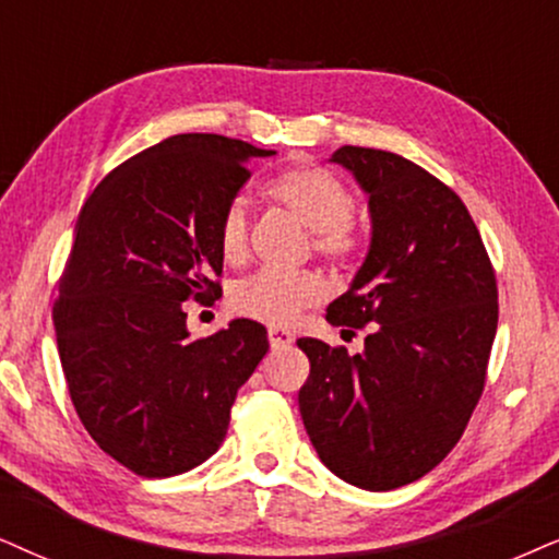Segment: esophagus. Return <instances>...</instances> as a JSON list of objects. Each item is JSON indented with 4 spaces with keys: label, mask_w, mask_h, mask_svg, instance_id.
<instances>
[{
    "label": "esophagus",
    "mask_w": 559,
    "mask_h": 559,
    "mask_svg": "<svg viewBox=\"0 0 559 559\" xmlns=\"http://www.w3.org/2000/svg\"><path fill=\"white\" fill-rule=\"evenodd\" d=\"M267 343L271 348H288L294 343V335L284 328H267Z\"/></svg>",
    "instance_id": "esophagus-1"
}]
</instances>
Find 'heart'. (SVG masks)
<instances>
[{"mask_svg":"<svg viewBox=\"0 0 559 559\" xmlns=\"http://www.w3.org/2000/svg\"><path fill=\"white\" fill-rule=\"evenodd\" d=\"M267 195L312 229V245L332 263H350L361 255L364 237L353 222L356 195L345 182L314 162L288 167L271 186ZM250 206L242 195L229 198L218 216L216 242L227 263H242L250 252ZM328 296V284L314 271H258L239 281L229 294V307L239 317L286 328L299 320L307 309L317 307Z\"/></svg>","mask_w":559,"mask_h":559,"instance_id":"heart-1","label":"heart"}]
</instances>
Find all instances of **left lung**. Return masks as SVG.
I'll return each mask as SVG.
<instances>
[{
  "mask_svg": "<svg viewBox=\"0 0 559 559\" xmlns=\"http://www.w3.org/2000/svg\"><path fill=\"white\" fill-rule=\"evenodd\" d=\"M332 162L369 193L371 250L328 322L371 332L356 356L296 341L312 364L299 409L332 475L394 490L443 462L483 397L496 267L462 198L420 165L364 146H341Z\"/></svg>",
  "mask_w": 559,
  "mask_h": 559,
  "instance_id": "left-lung-1",
  "label": "left lung"
}]
</instances>
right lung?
<instances>
[{
    "label": "right lung",
    "mask_w": 559,
    "mask_h": 559,
    "mask_svg": "<svg viewBox=\"0 0 559 559\" xmlns=\"http://www.w3.org/2000/svg\"><path fill=\"white\" fill-rule=\"evenodd\" d=\"M218 133H178L105 175L80 211L53 328L69 397L92 441L139 477H173L222 447L267 332L186 330L188 299L222 296L218 216L271 157Z\"/></svg>",
    "instance_id": "add662e5"
}]
</instances>
